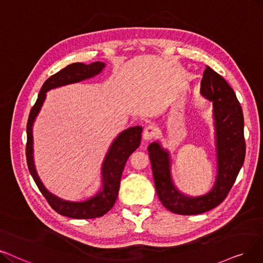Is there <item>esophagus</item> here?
<instances>
[{
	"instance_id": "obj_1",
	"label": "esophagus",
	"mask_w": 263,
	"mask_h": 263,
	"mask_svg": "<svg viewBox=\"0 0 263 263\" xmlns=\"http://www.w3.org/2000/svg\"><path fill=\"white\" fill-rule=\"evenodd\" d=\"M157 134H159V129H157V127H155L154 125H148L142 133V138L148 141L155 138Z\"/></svg>"
}]
</instances>
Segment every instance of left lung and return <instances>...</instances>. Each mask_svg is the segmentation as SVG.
Segmentation results:
<instances>
[{"instance_id": "left-lung-1", "label": "left lung", "mask_w": 263, "mask_h": 263, "mask_svg": "<svg viewBox=\"0 0 263 263\" xmlns=\"http://www.w3.org/2000/svg\"><path fill=\"white\" fill-rule=\"evenodd\" d=\"M201 93L213 101L214 107L218 176L213 190L199 197L182 195L172 181L170 154L157 142L151 143L148 148L157 196L168 211L178 215L203 214L221 204L232 189L245 160L244 115L232 87L221 76L206 66Z\"/></svg>"}]
</instances>
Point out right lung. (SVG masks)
<instances>
[{
  "mask_svg": "<svg viewBox=\"0 0 263 263\" xmlns=\"http://www.w3.org/2000/svg\"><path fill=\"white\" fill-rule=\"evenodd\" d=\"M104 68L103 62H92L90 65H84L81 62L71 64L62 70L55 73L54 76L48 78L42 86L37 99L29 114L27 123V144L26 156L29 172L36 183L39 190L54 211L62 216L74 218V219H91L98 218L107 214L113 207L119 195V189L121 177L124 166L127 162L129 155L138 148L141 141L142 128L140 126L130 127L119 135L114 140L110 150L106 156V160L102 165V190L95 196L87 199L85 202H67L56 197L49 193L41 182L40 178L35 172L33 164V140H32V126L39 111L43 104L46 91L51 88H56L62 85H68L71 83H77L83 80L92 78L98 74Z\"/></svg>",
  "mask_w": 263,
  "mask_h": 263,
  "instance_id": "add662e5",
  "label": "right lung"
}]
</instances>
